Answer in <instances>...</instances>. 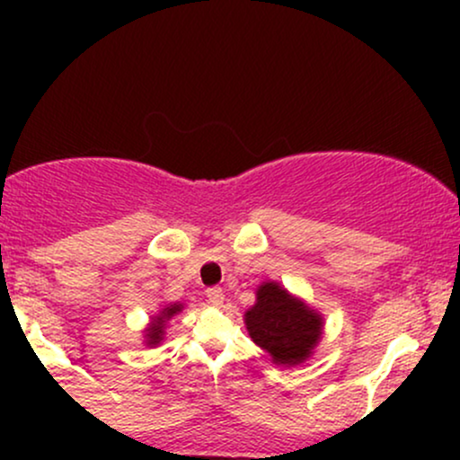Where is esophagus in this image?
Listing matches in <instances>:
<instances>
[{
  "label": "esophagus",
  "instance_id": "esophagus-1",
  "mask_svg": "<svg viewBox=\"0 0 460 460\" xmlns=\"http://www.w3.org/2000/svg\"><path fill=\"white\" fill-rule=\"evenodd\" d=\"M205 296L212 305H220L225 300V292L223 288H218V285H214V288H208V292H205Z\"/></svg>",
  "mask_w": 460,
  "mask_h": 460
}]
</instances>
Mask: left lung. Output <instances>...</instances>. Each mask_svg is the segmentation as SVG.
<instances>
[{"mask_svg":"<svg viewBox=\"0 0 460 460\" xmlns=\"http://www.w3.org/2000/svg\"><path fill=\"white\" fill-rule=\"evenodd\" d=\"M246 329L274 363L296 366L318 344L322 318L277 283H263L257 289V303L246 311Z\"/></svg>","mask_w":460,"mask_h":460,"instance_id":"8db88e82","label":"left lung"}]
</instances>
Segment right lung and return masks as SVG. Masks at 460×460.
I'll list each match as a JSON object with an SVG mask.
<instances>
[{
    "instance_id": "right-lung-1",
    "label": "right lung",
    "mask_w": 460,
    "mask_h": 460,
    "mask_svg": "<svg viewBox=\"0 0 460 460\" xmlns=\"http://www.w3.org/2000/svg\"><path fill=\"white\" fill-rule=\"evenodd\" d=\"M177 311H181V305H171V307H166L160 315H157L155 324H151V329H146V331H149V332H146V344H149V346L160 344L162 335H164V322H166L168 318H172Z\"/></svg>"
}]
</instances>
